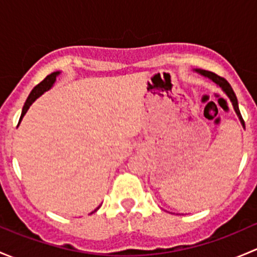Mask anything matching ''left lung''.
<instances>
[{
    "label": "left lung",
    "instance_id": "obj_1",
    "mask_svg": "<svg viewBox=\"0 0 257 257\" xmlns=\"http://www.w3.org/2000/svg\"><path fill=\"white\" fill-rule=\"evenodd\" d=\"M194 72H196L198 74H200V76L205 77V78H208L211 80L212 83H215V84L217 85V87L220 88V89L222 90V92L225 93V94L227 95V98L230 99V102H231L232 107H234V110L235 113H236L237 118H239L241 125L245 128V123H243L242 120V116H241V113H240V109H239V103H237V98H236V94L234 93V90H232L231 85L229 84V82H227L225 78H221L220 76H217V74L212 73V72L210 71H205V69H194Z\"/></svg>",
    "mask_w": 257,
    "mask_h": 257
}]
</instances>
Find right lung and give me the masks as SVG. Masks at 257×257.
<instances>
[{"instance_id": "1", "label": "right lung", "mask_w": 257, "mask_h": 257, "mask_svg": "<svg viewBox=\"0 0 257 257\" xmlns=\"http://www.w3.org/2000/svg\"><path fill=\"white\" fill-rule=\"evenodd\" d=\"M59 74H61V72H59V71L53 72V73L48 74V76L46 77V78L43 79L42 82L40 83V84H37L35 88H33L32 92L30 93V95H28L27 100H26L25 105H23V108H22V113H21L20 123H21V120H22V119H23V116H25V114L27 113V110L30 109V107H31V105H32V103H35V100L37 99V98H40L41 95L43 94V93L47 92V90H49L52 87H53L54 82H56L57 77H58ZM99 208H100V205L98 206V208L95 209L94 211H97V210L99 209ZM94 211H92V212H90V214H93V212H94Z\"/></svg>"}]
</instances>
